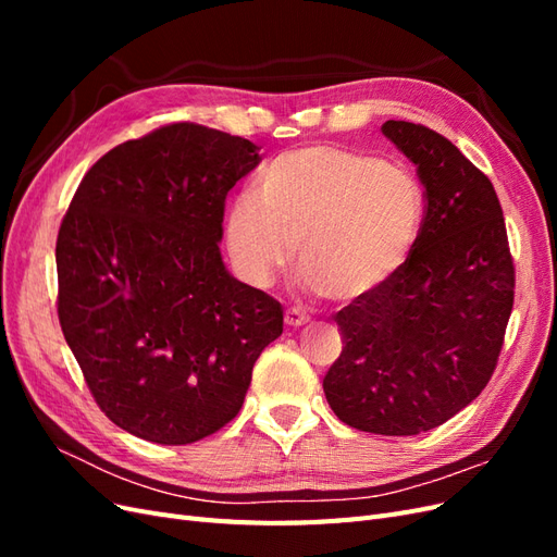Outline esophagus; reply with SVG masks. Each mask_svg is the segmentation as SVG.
Segmentation results:
<instances>
[{"label":"esophagus","mask_w":557,"mask_h":557,"mask_svg":"<svg viewBox=\"0 0 557 557\" xmlns=\"http://www.w3.org/2000/svg\"><path fill=\"white\" fill-rule=\"evenodd\" d=\"M307 323H309V315H307L305 311H301V309L293 307V309L285 311V325L301 327V325H307Z\"/></svg>","instance_id":"obj_1"}]
</instances>
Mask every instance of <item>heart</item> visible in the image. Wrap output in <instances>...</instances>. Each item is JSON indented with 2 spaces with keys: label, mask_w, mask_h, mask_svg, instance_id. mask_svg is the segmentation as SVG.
I'll list each match as a JSON object with an SVG mask.
<instances>
[{
  "label": "heart",
  "mask_w": 557,
  "mask_h": 557,
  "mask_svg": "<svg viewBox=\"0 0 557 557\" xmlns=\"http://www.w3.org/2000/svg\"><path fill=\"white\" fill-rule=\"evenodd\" d=\"M423 223V193L399 164L342 146L281 153L256 193L234 197L225 248L237 272L267 285L288 264L327 299H356L407 262Z\"/></svg>",
  "instance_id": "b5f03b06"
}]
</instances>
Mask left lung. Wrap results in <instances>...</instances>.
Listing matches in <instances>:
<instances>
[{"instance_id":"left-lung-1","label":"left lung","mask_w":557,"mask_h":557,"mask_svg":"<svg viewBox=\"0 0 557 557\" xmlns=\"http://www.w3.org/2000/svg\"><path fill=\"white\" fill-rule=\"evenodd\" d=\"M381 129L418 166L425 213L407 262L334 313L344 348L323 391L342 423L411 436L446 423L491 381L516 272L491 178L425 125Z\"/></svg>"}]
</instances>
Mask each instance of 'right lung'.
Masks as SVG:
<instances>
[{
    "label": "right lung",
    "instance_id": "1",
    "mask_svg": "<svg viewBox=\"0 0 557 557\" xmlns=\"http://www.w3.org/2000/svg\"><path fill=\"white\" fill-rule=\"evenodd\" d=\"M258 146L172 123L83 176L58 232V315L97 407L146 442L205 440L239 413L283 332L274 297L221 258L225 197Z\"/></svg>",
    "mask_w": 557,
    "mask_h": 557
}]
</instances>
